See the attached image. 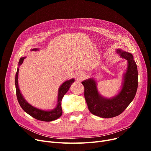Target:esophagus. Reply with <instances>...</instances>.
Listing matches in <instances>:
<instances>
[{
	"label": "esophagus",
	"instance_id": "obj_1",
	"mask_svg": "<svg viewBox=\"0 0 151 151\" xmlns=\"http://www.w3.org/2000/svg\"><path fill=\"white\" fill-rule=\"evenodd\" d=\"M84 73L83 71H77L76 73H75V78L76 79V80L78 81H81L84 77Z\"/></svg>",
	"mask_w": 151,
	"mask_h": 151
}]
</instances>
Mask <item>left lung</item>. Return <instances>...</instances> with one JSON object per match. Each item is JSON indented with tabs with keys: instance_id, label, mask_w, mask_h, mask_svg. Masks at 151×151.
<instances>
[{
	"instance_id": "obj_1",
	"label": "left lung",
	"mask_w": 151,
	"mask_h": 151,
	"mask_svg": "<svg viewBox=\"0 0 151 151\" xmlns=\"http://www.w3.org/2000/svg\"><path fill=\"white\" fill-rule=\"evenodd\" d=\"M120 56L128 61L122 90L112 99H106L99 93L96 83L92 78L81 83L84 87V98L89 111L103 118H111L121 114L132 101L138 88V73L136 62L132 54L117 50Z\"/></svg>"
}]
</instances>
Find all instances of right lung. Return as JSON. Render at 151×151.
<instances>
[{"label": "right lung", "instance_id": "obj_1", "mask_svg": "<svg viewBox=\"0 0 151 151\" xmlns=\"http://www.w3.org/2000/svg\"><path fill=\"white\" fill-rule=\"evenodd\" d=\"M33 51H37L38 49H33L32 50ZM25 58H22L20 59L19 62V66L21 65L24 59ZM18 72H19V68L17 69V71L16 73L15 76V86H16V92H17V97L19 104L22 109L26 112L28 114L31 116L32 117H34L35 119L39 121H42L45 122H50L52 121H54L57 119L59 117L61 116L62 114V110L61 107V101L62 100L63 97L66 92L68 91L70 87L71 86L74 81V79H71L68 81H66L63 83L60 87L59 89L58 92V104L55 108L51 111H44L36 108L32 105L24 100L23 98L22 94L20 92L18 86Z\"/></svg>", "mask_w": 151, "mask_h": 151}]
</instances>
